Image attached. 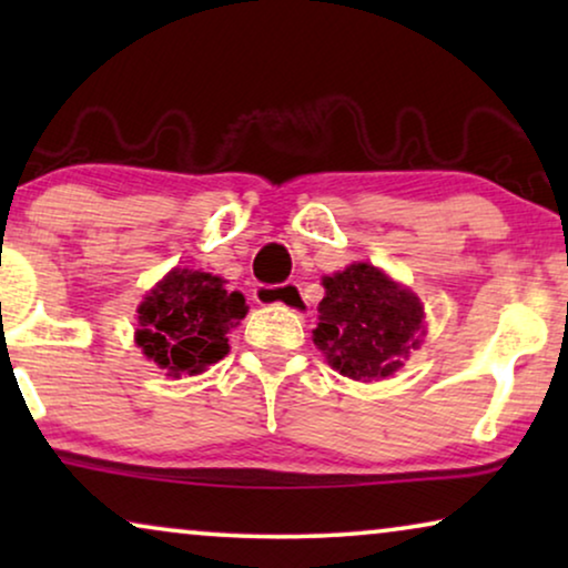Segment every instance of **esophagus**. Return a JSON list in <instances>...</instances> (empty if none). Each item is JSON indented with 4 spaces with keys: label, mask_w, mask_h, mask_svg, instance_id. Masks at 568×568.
<instances>
[{
    "label": "esophagus",
    "mask_w": 568,
    "mask_h": 568,
    "mask_svg": "<svg viewBox=\"0 0 568 568\" xmlns=\"http://www.w3.org/2000/svg\"><path fill=\"white\" fill-rule=\"evenodd\" d=\"M253 297L258 305H282V307H290L294 313H300V310H305V294H302V286L294 284V282H286V284H278V286H268V284H258L253 290Z\"/></svg>",
    "instance_id": "esophagus-1"
}]
</instances>
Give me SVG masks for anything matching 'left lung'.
Wrapping results in <instances>:
<instances>
[{"instance_id":"1","label":"left lung","mask_w":568,"mask_h":568,"mask_svg":"<svg viewBox=\"0 0 568 568\" xmlns=\"http://www.w3.org/2000/svg\"><path fill=\"white\" fill-rule=\"evenodd\" d=\"M323 286L313 341L344 377L362 383L385 379L422 346V300L385 271L372 263H352L338 274L323 276Z\"/></svg>"}]
</instances>
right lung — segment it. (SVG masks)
Here are the masks:
<instances>
[{
  "mask_svg": "<svg viewBox=\"0 0 568 568\" xmlns=\"http://www.w3.org/2000/svg\"><path fill=\"white\" fill-rule=\"evenodd\" d=\"M136 346L170 377L199 375L230 352L227 333L247 313L240 292L224 278L193 268H173L136 307Z\"/></svg>",
  "mask_w": 568,
  "mask_h": 568,
  "instance_id": "add662e5",
  "label": "right lung"
}]
</instances>
